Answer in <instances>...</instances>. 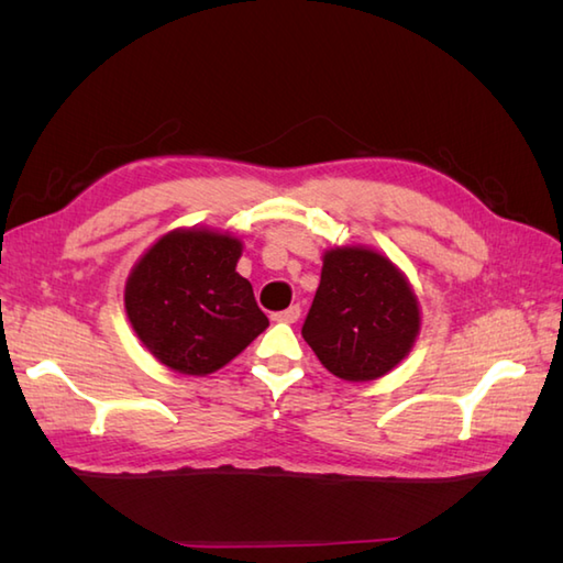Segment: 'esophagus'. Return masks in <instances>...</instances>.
Instances as JSON below:
<instances>
[{
  "label": "esophagus",
  "instance_id": "esophagus-1",
  "mask_svg": "<svg viewBox=\"0 0 563 563\" xmlns=\"http://www.w3.org/2000/svg\"><path fill=\"white\" fill-rule=\"evenodd\" d=\"M297 319H300V305H292L288 309H283V312L273 314V321H283V324H295Z\"/></svg>",
  "mask_w": 563,
  "mask_h": 563
}]
</instances>
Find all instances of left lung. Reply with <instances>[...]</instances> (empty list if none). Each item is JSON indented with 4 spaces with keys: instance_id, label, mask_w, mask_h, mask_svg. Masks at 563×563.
<instances>
[{
    "instance_id": "obj_1",
    "label": "left lung",
    "mask_w": 563,
    "mask_h": 563,
    "mask_svg": "<svg viewBox=\"0 0 563 563\" xmlns=\"http://www.w3.org/2000/svg\"><path fill=\"white\" fill-rule=\"evenodd\" d=\"M302 336L331 375L369 382L391 373L421 333V305L406 275L369 246H333Z\"/></svg>"
}]
</instances>
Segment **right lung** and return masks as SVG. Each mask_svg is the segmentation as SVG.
I'll return each instance as SVG.
<instances>
[{"label": "right lung", "mask_w": 563, "mask_h": 563, "mask_svg": "<svg viewBox=\"0 0 563 563\" xmlns=\"http://www.w3.org/2000/svg\"><path fill=\"white\" fill-rule=\"evenodd\" d=\"M242 239L210 227L162 234L130 271L125 314L152 357L181 375L218 373L242 353L268 317L236 273Z\"/></svg>", "instance_id": "right-lung-1"}]
</instances>
